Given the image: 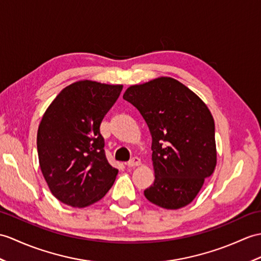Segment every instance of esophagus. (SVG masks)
Instances as JSON below:
<instances>
[{
  "label": "esophagus",
  "instance_id": "1",
  "mask_svg": "<svg viewBox=\"0 0 261 261\" xmlns=\"http://www.w3.org/2000/svg\"><path fill=\"white\" fill-rule=\"evenodd\" d=\"M126 165H128V167L140 166V165H141V160H140V158H138V156H133L132 159H130V160L128 161V163H126Z\"/></svg>",
  "mask_w": 261,
  "mask_h": 261
}]
</instances>
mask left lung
<instances>
[{"mask_svg":"<svg viewBox=\"0 0 261 261\" xmlns=\"http://www.w3.org/2000/svg\"><path fill=\"white\" fill-rule=\"evenodd\" d=\"M152 137L154 182L144 196L165 209L189 204L217 163L215 121L197 94L172 77L161 76L126 89Z\"/></svg>","mask_w":261,"mask_h":261,"instance_id":"1","label":"left lung"}]
</instances>
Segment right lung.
<instances>
[{
  "instance_id": "right-lung-1",
  "label": "right lung",
  "mask_w": 261,
  "mask_h": 261,
  "mask_svg": "<svg viewBox=\"0 0 261 261\" xmlns=\"http://www.w3.org/2000/svg\"><path fill=\"white\" fill-rule=\"evenodd\" d=\"M122 86L77 81L46 109L38 130L39 162L52 195L83 208L106 196L118 169L108 162L100 124Z\"/></svg>"
}]
</instances>
